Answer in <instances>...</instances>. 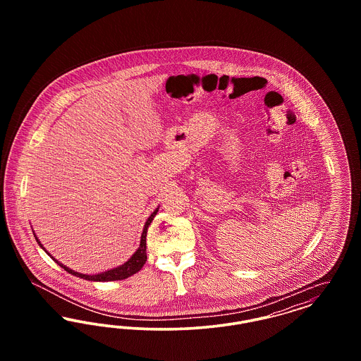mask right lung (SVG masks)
Returning a JSON list of instances; mask_svg holds the SVG:
<instances>
[{"label": "right lung", "instance_id": "1", "mask_svg": "<svg viewBox=\"0 0 361 361\" xmlns=\"http://www.w3.org/2000/svg\"><path fill=\"white\" fill-rule=\"evenodd\" d=\"M157 212H158V208H155L154 212H153V214L149 216V219L146 221L145 227H143L142 237H140V245H139L137 252L133 255V257L130 258L127 262H124L121 267L114 268V269L106 271V272H103V274H97V275H84V274H80V272H75V271L70 269L68 267H65L62 262H59L58 259H55V258L52 257L51 255L43 247V245L40 243V240H37V237L34 234L35 240L39 243V246H40L59 267H62L66 272H69L71 275L81 277V279H85V280H90V281H115V280H123V279H127V277H130V276H133L134 274L139 272V271L142 269V267L145 265V262H146V259H147V255H146V234H147V228H149V226L152 224V221L154 219Z\"/></svg>", "mask_w": 361, "mask_h": 361}]
</instances>
